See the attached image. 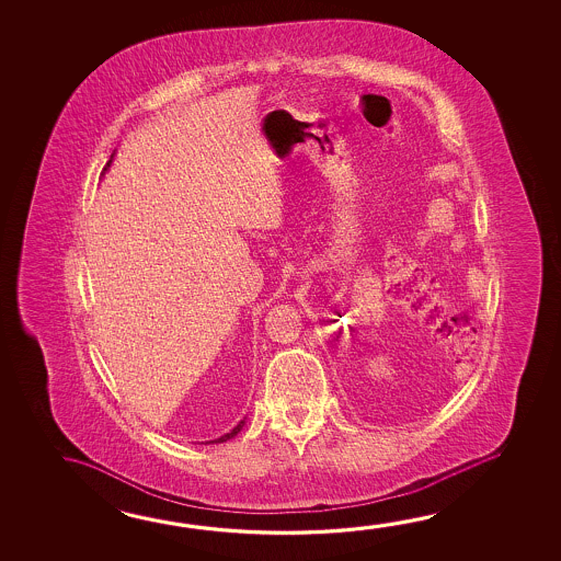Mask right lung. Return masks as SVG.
Masks as SVG:
<instances>
[{"label": "right lung", "instance_id": "obj_1", "mask_svg": "<svg viewBox=\"0 0 561 561\" xmlns=\"http://www.w3.org/2000/svg\"><path fill=\"white\" fill-rule=\"evenodd\" d=\"M242 425H244V422L238 423L237 427H234V430H232V432L227 433V435H222V437H218V439H215V442H210V443L227 442V439H230V437H234V435H238V432H240V430H242Z\"/></svg>", "mask_w": 561, "mask_h": 561}]
</instances>
